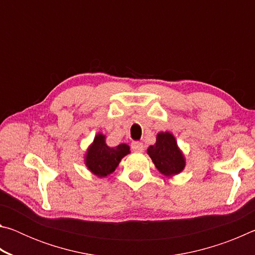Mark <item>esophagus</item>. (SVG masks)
<instances>
[{
	"label": "esophagus",
	"instance_id": "obj_1",
	"mask_svg": "<svg viewBox=\"0 0 255 255\" xmlns=\"http://www.w3.org/2000/svg\"><path fill=\"white\" fill-rule=\"evenodd\" d=\"M131 148L133 152H136V153L144 152V145H143V143H140V141H132Z\"/></svg>",
	"mask_w": 255,
	"mask_h": 255
}]
</instances>
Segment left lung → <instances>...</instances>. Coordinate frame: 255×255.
I'll return each mask as SVG.
<instances>
[{"label": "left lung", "mask_w": 255, "mask_h": 255, "mask_svg": "<svg viewBox=\"0 0 255 255\" xmlns=\"http://www.w3.org/2000/svg\"><path fill=\"white\" fill-rule=\"evenodd\" d=\"M147 154L159 173L166 178L180 174L185 167V157L176 143L175 137L170 131H159L156 141L147 148Z\"/></svg>", "instance_id": "left-lung-1"}]
</instances>
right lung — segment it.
Here are the masks:
<instances>
[{
	"instance_id": "1",
	"label": "right lung",
	"mask_w": 255,
	"mask_h": 255,
	"mask_svg": "<svg viewBox=\"0 0 255 255\" xmlns=\"http://www.w3.org/2000/svg\"><path fill=\"white\" fill-rule=\"evenodd\" d=\"M130 153V147L127 144H120L116 147H110L106 143V135L98 132L94 139L84 154V164L92 174L98 178L114 173L122 162V159Z\"/></svg>"
}]
</instances>
